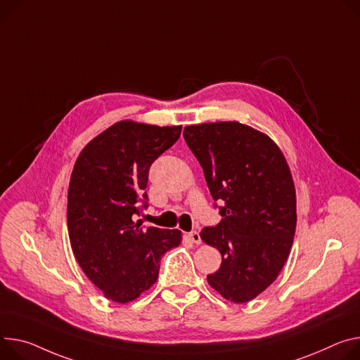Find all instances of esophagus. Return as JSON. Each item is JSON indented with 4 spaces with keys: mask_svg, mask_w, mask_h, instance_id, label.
I'll use <instances>...</instances> for the list:
<instances>
[{
    "mask_svg": "<svg viewBox=\"0 0 360 360\" xmlns=\"http://www.w3.org/2000/svg\"><path fill=\"white\" fill-rule=\"evenodd\" d=\"M188 237L191 238V241H192V243H195V244H201V236H200V233H198V231H191V233L188 234Z\"/></svg>",
    "mask_w": 360,
    "mask_h": 360,
    "instance_id": "esophagus-1",
    "label": "esophagus"
}]
</instances>
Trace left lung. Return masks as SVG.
<instances>
[{"label":"left lung","mask_w":360,"mask_h":360,"mask_svg":"<svg viewBox=\"0 0 360 360\" xmlns=\"http://www.w3.org/2000/svg\"><path fill=\"white\" fill-rule=\"evenodd\" d=\"M184 138L222 217L201 231L222 255L207 280L226 300L250 302L277 278L296 233V189L285 158L267 135L238 122L186 126Z\"/></svg>","instance_id":"obj_1"}]
</instances>
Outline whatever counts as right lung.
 Listing matches in <instances>:
<instances>
[{"mask_svg": "<svg viewBox=\"0 0 360 360\" xmlns=\"http://www.w3.org/2000/svg\"><path fill=\"white\" fill-rule=\"evenodd\" d=\"M181 129L122 120L76 160L68 204L70 244L84 274L116 303L152 287L160 258L181 243L178 230L135 222L148 208L150 165L179 139Z\"/></svg>", "mask_w": 360, "mask_h": 360, "instance_id": "1", "label": "right lung"}]
</instances>
